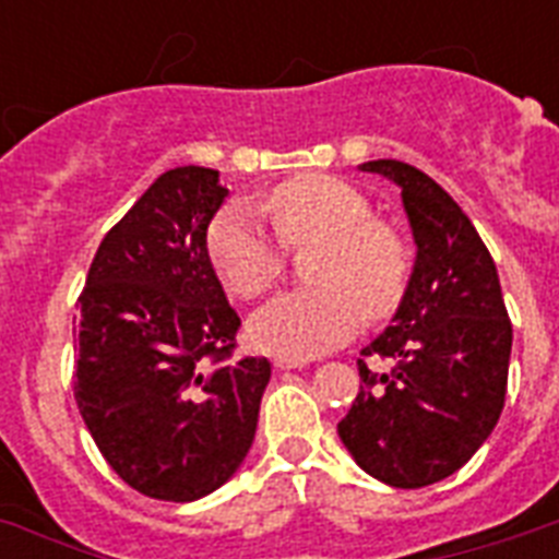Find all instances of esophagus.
<instances>
[{
  "label": "esophagus",
  "instance_id": "1",
  "mask_svg": "<svg viewBox=\"0 0 559 559\" xmlns=\"http://www.w3.org/2000/svg\"><path fill=\"white\" fill-rule=\"evenodd\" d=\"M272 362H275V368H278V371H289V368H305L307 362H310V359H301V357H275V359H272Z\"/></svg>",
  "mask_w": 559,
  "mask_h": 559
}]
</instances>
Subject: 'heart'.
<instances>
[{
	"label": "heart",
	"instance_id": "b5f03b06",
	"mask_svg": "<svg viewBox=\"0 0 559 559\" xmlns=\"http://www.w3.org/2000/svg\"><path fill=\"white\" fill-rule=\"evenodd\" d=\"M261 211L284 246L319 243L310 258L316 287L281 293L254 310L249 336L278 357H316L348 342L362 313L389 316L406 293L412 254L371 202L333 177H298L272 188ZM209 258L235 296L254 298L281 278L284 249L252 209L231 202L211 219Z\"/></svg>",
	"mask_w": 559,
	"mask_h": 559
}]
</instances>
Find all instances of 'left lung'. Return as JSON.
<instances>
[{
    "instance_id": "left-lung-1",
    "label": "left lung",
    "mask_w": 559,
    "mask_h": 559,
    "mask_svg": "<svg viewBox=\"0 0 559 559\" xmlns=\"http://www.w3.org/2000/svg\"><path fill=\"white\" fill-rule=\"evenodd\" d=\"M400 188L415 266L385 331L357 359L359 394L340 438L382 485L415 490L452 476L502 415L513 328L496 263L476 226L424 170L397 159L362 162Z\"/></svg>"
}]
</instances>
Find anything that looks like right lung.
Masks as SVG:
<instances>
[{"mask_svg":"<svg viewBox=\"0 0 559 559\" xmlns=\"http://www.w3.org/2000/svg\"><path fill=\"white\" fill-rule=\"evenodd\" d=\"M228 188L165 170L109 228L81 293L74 400L107 464L139 493L193 502L243 464L272 366L228 362L240 319L209 258Z\"/></svg>","mask_w":559,"mask_h":559,"instance_id":"add662e5","label":"right lung"}]
</instances>
